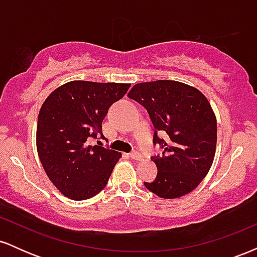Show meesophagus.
Returning a JSON list of instances; mask_svg holds the SVG:
<instances>
[{
    "label": "esophagus",
    "mask_w": 257,
    "mask_h": 257,
    "mask_svg": "<svg viewBox=\"0 0 257 257\" xmlns=\"http://www.w3.org/2000/svg\"><path fill=\"white\" fill-rule=\"evenodd\" d=\"M129 157H131L132 159H135V161H140V159L143 158V157H141V155H140V153L137 152V151L132 152L131 155H129Z\"/></svg>",
    "instance_id": "esophagus-1"
}]
</instances>
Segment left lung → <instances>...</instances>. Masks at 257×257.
I'll return each mask as SVG.
<instances>
[{"label": "left lung", "mask_w": 257, "mask_h": 257, "mask_svg": "<svg viewBox=\"0 0 257 257\" xmlns=\"http://www.w3.org/2000/svg\"><path fill=\"white\" fill-rule=\"evenodd\" d=\"M146 108L156 131L166 132L167 141L155 144L164 149L153 157L157 178L146 188L164 199L192 192L213 166L217 143V124L213 107L197 88L178 81L159 79L135 84L128 93Z\"/></svg>", "instance_id": "left-lung-1"}]
</instances>
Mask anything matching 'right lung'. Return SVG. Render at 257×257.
Masks as SVG:
<instances>
[{
    "mask_svg": "<svg viewBox=\"0 0 257 257\" xmlns=\"http://www.w3.org/2000/svg\"><path fill=\"white\" fill-rule=\"evenodd\" d=\"M131 83L67 82L53 90L38 113L36 147L44 172L67 198L84 200L104 190L122 153L88 145L102 135V120Z\"/></svg>",
    "mask_w": 257,
    "mask_h": 257,
    "instance_id": "1",
    "label": "right lung"
}]
</instances>
